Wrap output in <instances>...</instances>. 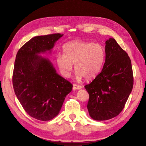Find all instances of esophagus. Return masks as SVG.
I'll return each instance as SVG.
<instances>
[{
    "mask_svg": "<svg viewBox=\"0 0 146 146\" xmlns=\"http://www.w3.org/2000/svg\"><path fill=\"white\" fill-rule=\"evenodd\" d=\"M82 88V86L77 85V84H73V90H79Z\"/></svg>",
    "mask_w": 146,
    "mask_h": 146,
    "instance_id": "obj_1",
    "label": "esophagus"
}]
</instances>
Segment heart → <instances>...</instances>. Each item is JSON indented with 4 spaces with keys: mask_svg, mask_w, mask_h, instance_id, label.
<instances>
[{
    "mask_svg": "<svg viewBox=\"0 0 146 146\" xmlns=\"http://www.w3.org/2000/svg\"><path fill=\"white\" fill-rule=\"evenodd\" d=\"M63 54H58L56 62L65 76L69 77L74 64L78 81L90 80L100 72L106 58V50L100 44L86 40H73L62 46Z\"/></svg>",
    "mask_w": 146,
    "mask_h": 146,
    "instance_id": "1",
    "label": "heart"
}]
</instances>
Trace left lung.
<instances>
[{
	"label": "left lung",
	"mask_w": 146,
	"mask_h": 146,
	"mask_svg": "<svg viewBox=\"0 0 146 146\" xmlns=\"http://www.w3.org/2000/svg\"><path fill=\"white\" fill-rule=\"evenodd\" d=\"M106 60L95 79L84 86L89 94L87 109L92 118L108 120L123 110L133 86L127 53L113 38L106 42Z\"/></svg>",
	"instance_id": "obj_1"
}]
</instances>
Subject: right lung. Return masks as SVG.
I'll return each instance as SVG.
<instances>
[{
  "label": "right lung",
  "mask_w": 146,
  "mask_h": 146,
  "mask_svg": "<svg viewBox=\"0 0 146 146\" xmlns=\"http://www.w3.org/2000/svg\"><path fill=\"white\" fill-rule=\"evenodd\" d=\"M60 33L33 37L19 50L13 73L15 93L23 109L46 121L57 116L73 85L56 73L50 61L38 55L53 48Z\"/></svg>",
  "instance_id": "add662e5"
}]
</instances>
